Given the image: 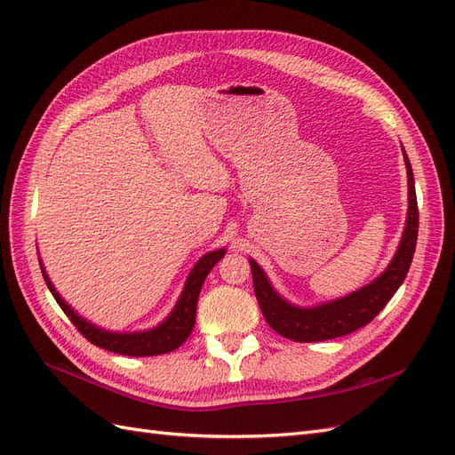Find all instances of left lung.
I'll use <instances>...</instances> for the list:
<instances>
[{
    "label": "left lung",
    "instance_id": "1",
    "mask_svg": "<svg viewBox=\"0 0 455 455\" xmlns=\"http://www.w3.org/2000/svg\"><path fill=\"white\" fill-rule=\"evenodd\" d=\"M403 156L408 174L406 224L393 259L374 281H370L368 284L361 286L359 291H355L347 296L321 301V304L315 306H298L292 304L291 299L281 296L258 261L254 258H249L254 292L258 298L259 309L275 332L301 343L324 341L351 334L374 319V316L387 306V301L398 291V286L404 283L411 258H414L416 252L419 212L414 172H411V164L404 148Z\"/></svg>",
    "mask_w": 455,
    "mask_h": 455
}]
</instances>
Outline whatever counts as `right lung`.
I'll return each instance as SVG.
<instances>
[{
	"label": "right lung",
	"mask_w": 455,
	"mask_h": 455,
	"mask_svg": "<svg viewBox=\"0 0 455 455\" xmlns=\"http://www.w3.org/2000/svg\"><path fill=\"white\" fill-rule=\"evenodd\" d=\"M226 249H216L203 254L197 264L191 267L186 284L182 288V294L178 298L171 313L164 316V319L151 326L148 330H134V332H116V330H106L99 324L87 321L85 316H81L68 301L59 294L57 288H54L52 281L45 271L44 261L39 259L41 273H44V279L47 283V288L51 291L52 298L57 299L60 309L70 316V321L76 324V328L84 334L91 343L99 346L102 349L114 351L119 355H129V356H154L171 353L178 349L182 343L189 338L191 330L196 324V313H197V299L201 286L206 279V275L218 264L220 259L224 258Z\"/></svg>",
	"instance_id": "right-lung-1"
}]
</instances>
